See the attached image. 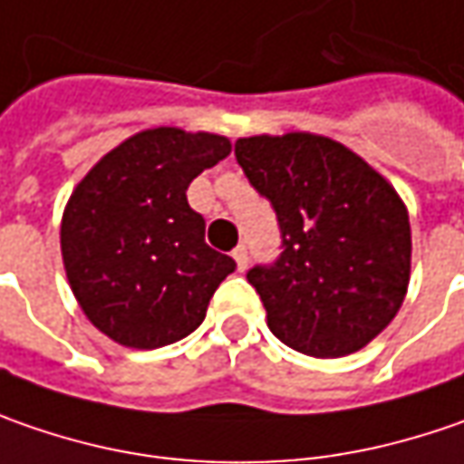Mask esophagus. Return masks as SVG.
I'll return each mask as SVG.
<instances>
[{
    "instance_id": "34e87169",
    "label": "esophagus",
    "mask_w": 464,
    "mask_h": 464,
    "mask_svg": "<svg viewBox=\"0 0 464 464\" xmlns=\"http://www.w3.org/2000/svg\"><path fill=\"white\" fill-rule=\"evenodd\" d=\"M233 259H236L238 270H246V265H249V249H246V244H238V246L233 249Z\"/></svg>"
}]
</instances>
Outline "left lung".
<instances>
[{
    "label": "left lung",
    "mask_w": 464,
    "mask_h": 464,
    "mask_svg": "<svg viewBox=\"0 0 464 464\" xmlns=\"http://www.w3.org/2000/svg\"><path fill=\"white\" fill-rule=\"evenodd\" d=\"M233 152L280 228V254L246 272L270 333L314 358L361 351L392 322L411 280L397 192L355 152L306 131L244 137Z\"/></svg>",
    "instance_id": "left-lung-1"
}]
</instances>
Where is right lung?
Returning <instances> with one entry per match:
<instances>
[{"mask_svg": "<svg viewBox=\"0 0 464 464\" xmlns=\"http://www.w3.org/2000/svg\"><path fill=\"white\" fill-rule=\"evenodd\" d=\"M231 152L218 134L140 131L70 197L62 256L82 312L119 345L152 351L192 334L212 293L236 270L205 241L187 189Z\"/></svg>", "mask_w": 464, "mask_h": 464, "instance_id": "add662e5", "label": "right lung"}]
</instances>
